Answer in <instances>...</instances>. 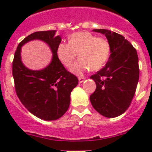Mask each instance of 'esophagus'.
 Instances as JSON below:
<instances>
[{"instance_id":"obj_1","label":"esophagus","mask_w":152,"mask_h":152,"mask_svg":"<svg viewBox=\"0 0 152 152\" xmlns=\"http://www.w3.org/2000/svg\"><path fill=\"white\" fill-rule=\"evenodd\" d=\"M78 80H79V83H83V81L85 80V78H84V77H79L78 78Z\"/></svg>"}]
</instances>
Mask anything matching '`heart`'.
<instances>
[{"label": "heart", "instance_id": "b5f03b06", "mask_svg": "<svg viewBox=\"0 0 152 152\" xmlns=\"http://www.w3.org/2000/svg\"><path fill=\"white\" fill-rule=\"evenodd\" d=\"M110 53L109 42L86 31L77 32L69 38V43H60L57 48L58 58L65 67L73 64L78 53L80 59L71 71L78 75L90 69L95 72L106 64Z\"/></svg>", "mask_w": 152, "mask_h": 152}]
</instances>
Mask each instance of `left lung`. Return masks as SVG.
I'll return each mask as SVG.
<instances>
[{"instance_id":"left-lung-1","label":"left lung","mask_w":152,"mask_h":152,"mask_svg":"<svg viewBox=\"0 0 152 152\" xmlns=\"http://www.w3.org/2000/svg\"><path fill=\"white\" fill-rule=\"evenodd\" d=\"M105 34L110 46V55L106 65L91 76L96 83L90 96L95 110L106 118H116L129 107L139 80V61L136 49L116 32L94 29Z\"/></svg>"}]
</instances>
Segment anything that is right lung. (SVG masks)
Masks as SVG:
<instances>
[{
  "label": "right lung",
  "instance_id": "right-lung-1",
  "mask_svg": "<svg viewBox=\"0 0 152 152\" xmlns=\"http://www.w3.org/2000/svg\"><path fill=\"white\" fill-rule=\"evenodd\" d=\"M56 31L32 33L18 45L12 62V76L18 98L29 112L45 121H54L66 113L70 104V94L78 84V79L65 69L58 58L57 48L61 42ZM46 42L53 53L48 66L31 70L22 64L21 47L32 40Z\"/></svg>",
  "mask_w": 152,
  "mask_h": 152
}]
</instances>
